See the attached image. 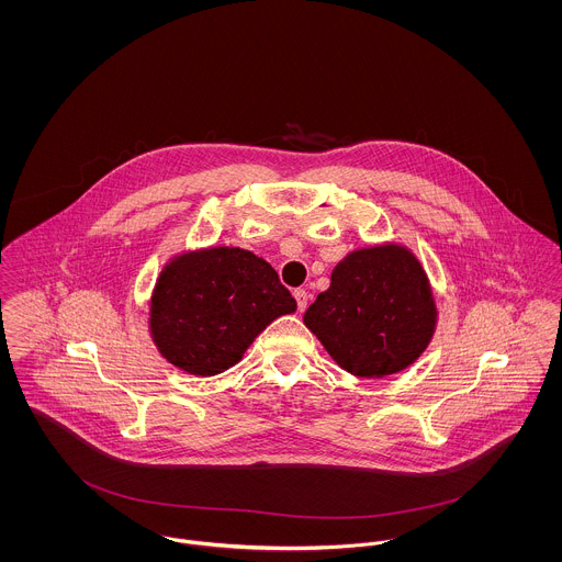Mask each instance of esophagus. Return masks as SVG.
I'll list each match as a JSON object with an SVG mask.
<instances>
[{
	"label": "esophagus",
	"instance_id": "esophagus-1",
	"mask_svg": "<svg viewBox=\"0 0 562 562\" xmlns=\"http://www.w3.org/2000/svg\"><path fill=\"white\" fill-rule=\"evenodd\" d=\"M293 297H295V302H297V310L303 312V310L307 307V300H310V295H307L303 289H297V291L293 293Z\"/></svg>",
	"mask_w": 562,
	"mask_h": 562
}]
</instances>
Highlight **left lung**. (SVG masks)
Returning a JSON list of instances; mask_svg holds the SVG:
<instances>
[{"label": "left lung", "instance_id": "1", "mask_svg": "<svg viewBox=\"0 0 562 562\" xmlns=\"http://www.w3.org/2000/svg\"><path fill=\"white\" fill-rule=\"evenodd\" d=\"M438 310L422 260L385 241L348 252L303 314L329 357L357 379H385L430 346Z\"/></svg>", "mask_w": 562, "mask_h": 562}]
</instances>
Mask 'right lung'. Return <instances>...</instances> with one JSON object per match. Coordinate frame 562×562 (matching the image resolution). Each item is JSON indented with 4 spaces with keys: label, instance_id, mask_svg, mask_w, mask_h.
<instances>
[{
    "label": "right lung",
    "instance_id": "add662e5",
    "mask_svg": "<svg viewBox=\"0 0 562 562\" xmlns=\"http://www.w3.org/2000/svg\"><path fill=\"white\" fill-rule=\"evenodd\" d=\"M297 303L267 260L235 246L179 252L149 297V336L171 366L192 376L233 368L276 318Z\"/></svg>",
    "mask_w": 562,
    "mask_h": 562
}]
</instances>
